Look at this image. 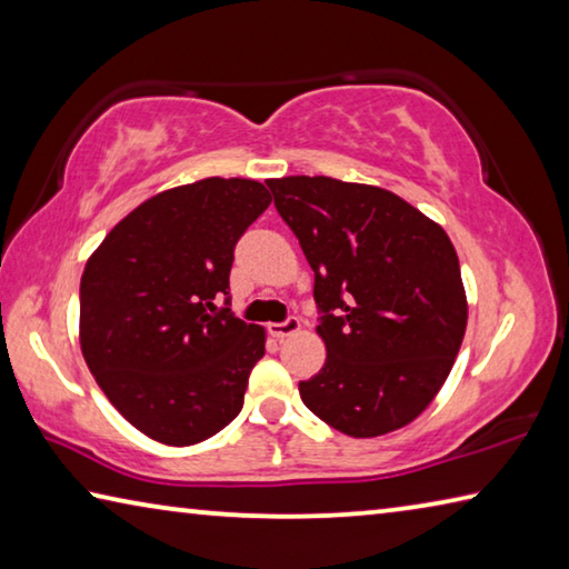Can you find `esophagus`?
<instances>
[{
	"label": "esophagus",
	"mask_w": 569,
	"mask_h": 569,
	"mask_svg": "<svg viewBox=\"0 0 569 569\" xmlns=\"http://www.w3.org/2000/svg\"><path fill=\"white\" fill-rule=\"evenodd\" d=\"M268 331H271V336H276V339H286V336H293L301 331V321H298L296 316H291V319H286L283 323H271L268 326Z\"/></svg>",
	"instance_id": "obj_1"
}]
</instances>
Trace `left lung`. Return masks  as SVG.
Wrapping results in <instances>:
<instances>
[{
	"mask_svg": "<svg viewBox=\"0 0 569 569\" xmlns=\"http://www.w3.org/2000/svg\"><path fill=\"white\" fill-rule=\"evenodd\" d=\"M313 268L326 363L298 383L316 417L371 439L407 427L445 387L467 293L445 228L391 190L326 176L266 180Z\"/></svg>",
	"mask_w": 569,
	"mask_h": 569,
	"instance_id": "8db88e82",
	"label": "left lung"
}]
</instances>
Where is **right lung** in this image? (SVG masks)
Returning a JSON list of instances; mask_svg holds the SVG:
<instances>
[{"label":"right lung","mask_w":569,"mask_h":569,"mask_svg":"<svg viewBox=\"0 0 569 569\" xmlns=\"http://www.w3.org/2000/svg\"><path fill=\"white\" fill-rule=\"evenodd\" d=\"M248 178L162 190L124 216L88 258L80 346L104 397L142 435L190 447L243 409L266 329L218 308L233 248L271 206Z\"/></svg>","instance_id":"right-lung-1"}]
</instances>
